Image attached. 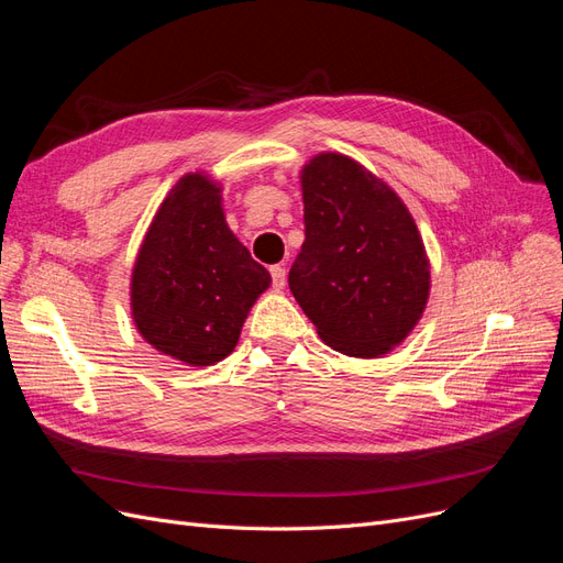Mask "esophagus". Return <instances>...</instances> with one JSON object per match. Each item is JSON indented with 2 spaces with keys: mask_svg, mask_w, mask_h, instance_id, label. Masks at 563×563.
I'll use <instances>...</instances> for the list:
<instances>
[{
  "mask_svg": "<svg viewBox=\"0 0 563 563\" xmlns=\"http://www.w3.org/2000/svg\"><path fill=\"white\" fill-rule=\"evenodd\" d=\"M269 275H272V286H275V288H284L286 286V269L282 265H272L269 267Z\"/></svg>",
  "mask_w": 563,
  "mask_h": 563,
  "instance_id": "obj_1",
  "label": "esophagus"
}]
</instances>
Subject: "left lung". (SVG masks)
<instances>
[{
  "label": "left lung",
  "mask_w": 563,
  "mask_h": 563,
  "mask_svg": "<svg viewBox=\"0 0 563 563\" xmlns=\"http://www.w3.org/2000/svg\"><path fill=\"white\" fill-rule=\"evenodd\" d=\"M305 242L288 286L319 338L378 360L416 329L430 298V258L391 187L340 152L300 168Z\"/></svg>",
  "instance_id": "left-lung-1"
}]
</instances>
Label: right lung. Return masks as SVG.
I'll return each instance as SVG.
<instances>
[{
  "instance_id": "add662e5",
  "label": "right lung",
  "mask_w": 563,
  "mask_h": 563,
  "mask_svg": "<svg viewBox=\"0 0 563 563\" xmlns=\"http://www.w3.org/2000/svg\"><path fill=\"white\" fill-rule=\"evenodd\" d=\"M269 284V272L228 225L223 185L190 172L168 190L135 253L131 319L157 352L211 366L232 354Z\"/></svg>"
}]
</instances>
